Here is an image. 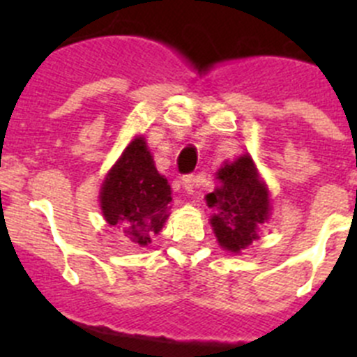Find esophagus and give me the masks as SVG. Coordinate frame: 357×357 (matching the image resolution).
Masks as SVG:
<instances>
[{
  "mask_svg": "<svg viewBox=\"0 0 357 357\" xmlns=\"http://www.w3.org/2000/svg\"><path fill=\"white\" fill-rule=\"evenodd\" d=\"M183 188H185L186 193H193V188H195V183H197V178L193 174H188L183 178Z\"/></svg>",
  "mask_w": 357,
  "mask_h": 357,
  "instance_id": "34e87169",
  "label": "esophagus"
}]
</instances>
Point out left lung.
<instances>
[{
	"label": "left lung",
	"mask_w": 357,
	"mask_h": 357,
	"mask_svg": "<svg viewBox=\"0 0 357 357\" xmlns=\"http://www.w3.org/2000/svg\"><path fill=\"white\" fill-rule=\"evenodd\" d=\"M218 179L221 185L205 197L215 211L211 225L219 245L238 254L259 238V228L269 219V190L248 153L219 169Z\"/></svg>",
	"instance_id": "obj_1"
}]
</instances>
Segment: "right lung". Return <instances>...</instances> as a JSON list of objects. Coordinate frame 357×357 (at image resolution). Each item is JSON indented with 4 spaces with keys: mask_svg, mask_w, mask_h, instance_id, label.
Masks as SVG:
<instances>
[{
    "mask_svg": "<svg viewBox=\"0 0 357 357\" xmlns=\"http://www.w3.org/2000/svg\"><path fill=\"white\" fill-rule=\"evenodd\" d=\"M172 202L167 179L158 174L145 138L138 136L112 165L100 190V207L135 247H146L160 233Z\"/></svg>",
    "mask_w": 357,
    "mask_h": 357,
    "instance_id": "obj_1",
    "label": "right lung"
}]
</instances>
